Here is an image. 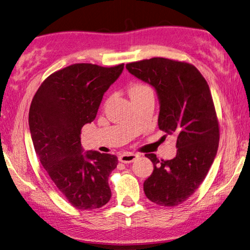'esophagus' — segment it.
I'll use <instances>...</instances> for the list:
<instances>
[{
    "label": "esophagus",
    "mask_w": 250,
    "mask_h": 250,
    "mask_svg": "<svg viewBox=\"0 0 250 250\" xmlns=\"http://www.w3.org/2000/svg\"><path fill=\"white\" fill-rule=\"evenodd\" d=\"M138 156L139 155L135 153H130V152H126L125 153H125L119 155V161L122 163H131V162H133L135 159H138Z\"/></svg>",
    "instance_id": "obj_1"
}]
</instances>
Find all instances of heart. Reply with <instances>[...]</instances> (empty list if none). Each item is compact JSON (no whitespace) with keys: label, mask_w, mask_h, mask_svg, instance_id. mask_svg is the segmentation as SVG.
<instances>
[{"label":"heart","mask_w":250,"mask_h":250,"mask_svg":"<svg viewBox=\"0 0 250 250\" xmlns=\"http://www.w3.org/2000/svg\"><path fill=\"white\" fill-rule=\"evenodd\" d=\"M150 91H152L151 88L149 86H146V84L134 83L130 87L129 94H130V97H134V96H139V95L146 94V92H150Z\"/></svg>","instance_id":"1"}]
</instances>
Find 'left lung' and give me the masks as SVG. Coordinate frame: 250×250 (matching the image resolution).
Returning a JSON list of instances; mask_svg holds the SVG:
<instances>
[{
    "label": "left lung",
    "instance_id": "8db88e82",
    "mask_svg": "<svg viewBox=\"0 0 250 250\" xmlns=\"http://www.w3.org/2000/svg\"><path fill=\"white\" fill-rule=\"evenodd\" d=\"M125 68L154 88L160 104L159 128L176 137L174 159L146 154L153 172L143 189L158 205L182 204L204 181L217 153L218 120L208 84L196 67L167 58L130 62Z\"/></svg>",
    "mask_w": 250,
    "mask_h": 250
}]
</instances>
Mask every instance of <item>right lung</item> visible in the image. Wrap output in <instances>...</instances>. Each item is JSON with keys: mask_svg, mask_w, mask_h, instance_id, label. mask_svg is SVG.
I'll use <instances>...</instances> for the list:
<instances>
[{"mask_svg": "<svg viewBox=\"0 0 250 250\" xmlns=\"http://www.w3.org/2000/svg\"><path fill=\"white\" fill-rule=\"evenodd\" d=\"M124 66L70 65L48 76L32 100L28 125L34 149L58 191L78 209L100 208L111 197L108 177L118 158L83 153L80 131L95 120L104 92Z\"/></svg>", "mask_w": 250, "mask_h": 250, "instance_id": "add662e5", "label": "right lung"}]
</instances>
